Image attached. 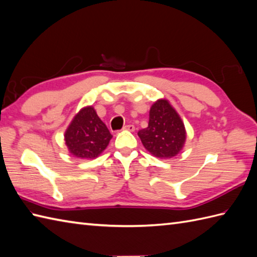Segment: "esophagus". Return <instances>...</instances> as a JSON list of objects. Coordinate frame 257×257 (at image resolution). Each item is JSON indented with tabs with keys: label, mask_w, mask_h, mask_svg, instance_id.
Segmentation results:
<instances>
[{
	"label": "esophagus",
	"mask_w": 257,
	"mask_h": 257,
	"mask_svg": "<svg viewBox=\"0 0 257 257\" xmlns=\"http://www.w3.org/2000/svg\"><path fill=\"white\" fill-rule=\"evenodd\" d=\"M123 129L128 130V132H135V125L134 124H125Z\"/></svg>",
	"instance_id": "esophagus-1"
}]
</instances>
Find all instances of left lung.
I'll return each instance as SVG.
<instances>
[{
	"instance_id": "left-lung-1",
	"label": "left lung",
	"mask_w": 257,
	"mask_h": 257,
	"mask_svg": "<svg viewBox=\"0 0 257 257\" xmlns=\"http://www.w3.org/2000/svg\"><path fill=\"white\" fill-rule=\"evenodd\" d=\"M145 148L160 159H170L182 150L187 138L184 123L170 102L157 100L150 108L148 127L138 132Z\"/></svg>"
}]
</instances>
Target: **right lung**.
Wrapping results in <instances>:
<instances>
[{"instance_id": "obj_1", "label": "right lung", "mask_w": 257, "mask_h": 257, "mask_svg": "<svg viewBox=\"0 0 257 257\" xmlns=\"http://www.w3.org/2000/svg\"><path fill=\"white\" fill-rule=\"evenodd\" d=\"M64 137L73 156L79 159H94L107 148L112 136L94 107L88 106L74 117Z\"/></svg>"}]
</instances>
